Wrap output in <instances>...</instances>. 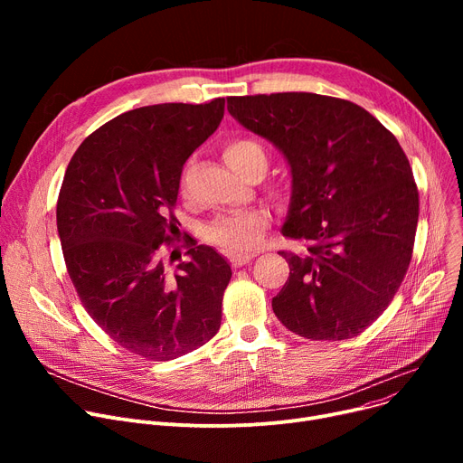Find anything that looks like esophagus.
I'll return each instance as SVG.
<instances>
[{
  "mask_svg": "<svg viewBox=\"0 0 463 463\" xmlns=\"http://www.w3.org/2000/svg\"><path fill=\"white\" fill-rule=\"evenodd\" d=\"M253 260V255H244V257H231L232 269H240V266H246Z\"/></svg>",
  "mask_w": 463,
  "mask_h": 463,
  "instance_id": "obj_1",
  "label": "esophagus"
}]
</instances>
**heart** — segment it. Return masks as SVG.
I'll use <instances>...</instances> for the list:
<instances>
[{"instance_id":"heart-1","label":"heart","mask_w":463,"mask_h":463,"mask_svg":"<svg viewBox=\"0 0 463 463\" xmlns=\"http://www.w3.org/2000/svg\"><path fill=\"white\" fill-rule=\"evenodd\" d=\"M223 156L234 173L244 178H262L266 168H269V152L253 138H231L225 144ZM269 225L270 213L266 210L223 213L204 229V238L212 246L229 253L231 257H244L260 248Z\"/></svg>"}]
</instances>
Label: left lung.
Here are the masks:
<instances>
[{
    "mask_svg": "<svg viewBox=\"0 0 463 463\" xmlns=\"http://www.w3.org/2000/svg\"><path fill=\"white\" fill-rule=\"evenodd\" d=\"M227 110L285 156L293 194L279 251L288 279L276 317L307 339L360 335L392 302L419 223V189L396 137L362 107L287 91L229 97Z\"/></svg>",
    "mask_w": 463,
    "mask_h": 463,
    "instance_id": "left-lung-1",
    "label": "left lung"
}]
</instances>
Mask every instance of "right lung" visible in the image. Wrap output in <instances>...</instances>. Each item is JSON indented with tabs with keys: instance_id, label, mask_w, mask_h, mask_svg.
Here are the masks:
<instances>
[{
	"instance_id": "right-lung-1",
	"label": "right lung",
	"mask_w": 463,
	"mask_h": 463,
	"mask_svg": "<svg viewBox=\"0 0 463 463\" xmlns=\"http://www.w3.org/2000/svg\"><path fill=\"white\" fill-rule=\"evenodd\" d=\"M223 112L222 97L124 112L93 131L65 170L56 222L69 278L90 317L142 358H178L222 326L229 262L194 246L170 274L161 244L178 234L184 163Z\"/></svg>"
}]
</instances>
